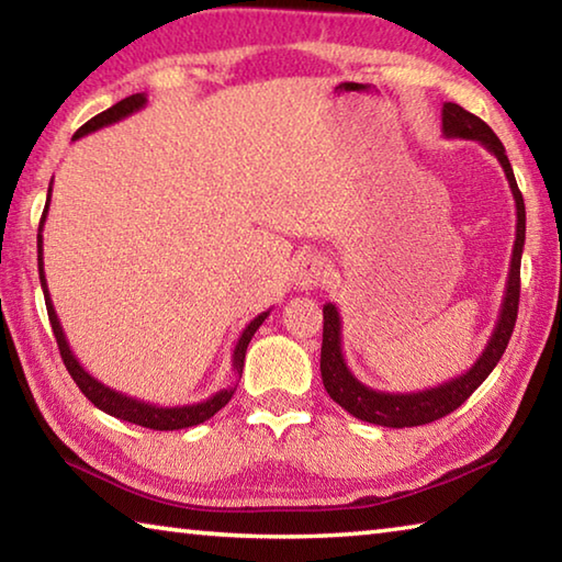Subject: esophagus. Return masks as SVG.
Segmentation results:
<instances>
[{
    "mask_svg": "<svg viewBox=\"0 0 562 562\" xmlns=\"http://www.w3.org/2000/svg\"><path fill=\"white\" fill-rule=\"evenodd\" d=\"M325 262H322L319 255H302V258L294 262V284L300 290H315L317 284L325 280Z\"/></svg>",
    "mask_w": 562,
    "mask_h": 562,
    "instance_id": "1",
    "label": "esophagus"
}]
</instances>
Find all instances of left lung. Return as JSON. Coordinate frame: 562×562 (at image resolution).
Masks as SVG:
<instances>
[{
    "label": "left lung",
    "instance_id": "1",
    "mask_svg": "<svg viewBox=\"0 0 562 562\" xmlns=\"http://www.w3.org/2000/svg\"><path fill=\"white\" fill-rule=\"evenodd\" d=\"M441 123L446 138H465L479 140L483 148H488L493 156L498 158L503 173L508 178L513 201H516V243H513L510 268H508V282L506 292H503L501 312L496 319V327L491 331V339L481 357L473 361L469 372L449 379L439 386L422 389V392L412 394H389L376 392V389L361 384L359 379L351 374L347 367V359L341 355V317L335 304L327 302L322 312H325V329H322V359L319 372L322 384H325L327 394L335 402L361 422L389 426V429H404V426H422L431 424L436 418L451 414L459 408L465 398H469L475 389H479L486 376L498 364L503 351L508 347V339L513 335L518 317V300H520V255L522 245H526V203L513 176L510 160L506 156V148L498 140L496 133L491 131L488 123H483L479 116H473L459 103H443L441 109Z\"/></svg>",
    "mask_w": 562,
    "mask_h": 562
}]
</instances>
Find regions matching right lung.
<instances>
[{
	"instance_id": "obj_1",
	"label": "right lung",
	"mask_w": 562,
	"mask_h": 562,
	"mask_svg": "<svg viewBox=\"0 0 562 562\" xmlns=\"http://www.w3.org/2000/svg\"><path fill=\"white\" fill-rule=\"evenodd\" d=\"M148 103L146 93H133V97H126L123 101H119L116 106L106 109L99 116H93L91 121L83 123V126L74 133V140H79L83 136H89V133L99 131L103 126H111V123H119L121 119L131 116V113L140 111ZM49 203H52V183H49V195H46V205H44V213H42V223H40V235H36V260H40V282H42V290H44V302H46V312H49V322H52V329H54V337H56V345H59L61 351V359L66 369H69L71 379L76 382V386L81 389L83 396L89 398V402L101 408V412H106L111 416L121 418V422H131V424H138V426H146V429H154V431H176V429H188V426H198L207 422V418L215 416L221 408L231 402V396L235 394V386H227L221 389V392H215L213 396L203 398V402H195V404H183V406H158V404H148V402H140L136 396H128V394H121L116 389L106 386L103 382H99L97 376H91L87 369L79 364V359L69 347V341H66V335L61 329V322L56 317V310H54V302H52V294L49 288H46V274H44V221H46V213H49ZM270 310L268 312H260L258 317H255L250 325L243 329L240 339H237V345L233 349V369L237 374H243V367H245V351L247 345H250V339L255 337V331L260 329V325L265 319H268Z\"/></svg>"
}]
</instances>
